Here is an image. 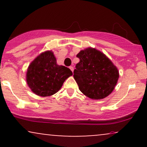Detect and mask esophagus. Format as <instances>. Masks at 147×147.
Returning a JSON list of instances; mask_svg holds the SVG:
<instances>
[{"mask_svg": "<svg viewBox=\"0 0 147 147\" xmlns=\"http://www.w3.org/2000/svg\"><path fill=\"white\" fill-rule=\"evenodd\" d=\"M70 68V70H72V72H73V70H74V68H73V67H72V66H70V68Z\"/></svg>", "mask_w": 147, "mask_h": 147, "instance_id": "34e87169", "label": "esophagus"}]
</instances>
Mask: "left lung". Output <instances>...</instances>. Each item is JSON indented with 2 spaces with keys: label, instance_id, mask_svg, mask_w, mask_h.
<instances>
[{
  "label": "left lung",
  "instance_id": "8db88e82",
  "mask_svg": "<svg viewBox=\"0 0 147 147\" xmlns=\"http://www.w3.org/2000/svg\"><path fill=\"white\" fill-rule=\"evenodd\" d=\"M77 57L74 79L82 93L92 99H102L109 96L117 83V67L102 52L88 48L81 50Z\"/></svg>",
  "mask_w": 147,
  "mask_h": 147
}]
</instances>
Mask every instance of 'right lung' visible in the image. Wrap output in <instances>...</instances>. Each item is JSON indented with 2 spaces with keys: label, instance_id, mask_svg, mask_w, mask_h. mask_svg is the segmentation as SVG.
I'll use <instances>...</instances> for the list:
<instances>
[{
  "label": "right lung",
  "instance_id": "1",
  "mask_svg": "<svg viewBox=\"0 0 147 147\" xmlns=\"http://www.w3.org/2000/svg\"><path fill=\"white\" fill-rule=\"evenodd\" d=\"M72 72L67 67L59 65L52 51L43 52L30 64L26 74L28 86L36 95L51 96L58 92Z\"/></svg>",
  "mask_w": 147,
  "mask_h": 147
}]
</instances>
